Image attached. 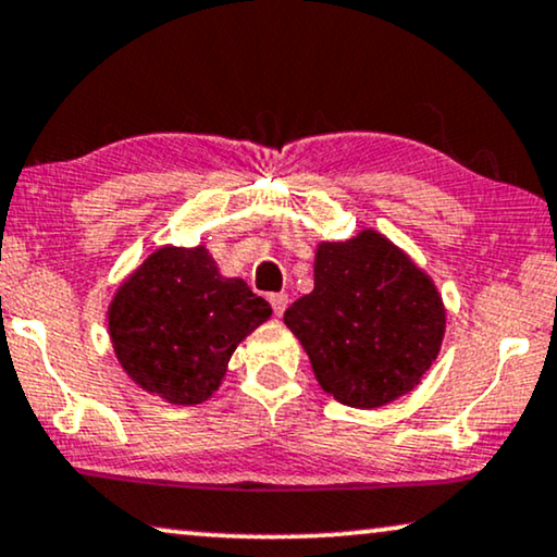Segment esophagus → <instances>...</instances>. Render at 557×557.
Listing matches in <instances>:
<instances>
[{
    "label": "esophagus",
    "instance_id": "34e87169",
    "mask_svg": "<svg viewBox=\"0 0 557 557\" xmlns=\"http://www.w3.org/2000/svg\"><path fill=\"white\" fill-rule=\"evenodd\" d=\"M270 306L274 310V315H283L287 308V295L285 293H272L270 295Z\"/></svg>",
    "mask_w": 557,
    "mask_h": 557
}]
</instances>
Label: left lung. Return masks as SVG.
<instances>
[{"instance_id": "left-lung-1", "label": "left lung", "mask_w": 557, "mask_h": 557, "mask_svg": "<svg viewBox=\"0 0 557 557\" xmlns=\"http://www.w3.org/2000/svg\"><path fill=\"white\" fill-rule=\"evenodd\" d=\"M325 392L372 410L410 392L438 356L446 310L428 274L376 232L325 242L315 287L285 310Z\"/></svg>"}]
</instances>
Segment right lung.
<instances>
[{
	"instance_id": "right-lung-1",
	"label": "right lung",
	"mask_w": 557,
	"mask_h": 557,
	"mask_svg": "<svg viewBox=\"0 0 557 557\" xmlns=\"http://www.w3.org/2000/svg\"><path fill=\"white\" fill-rule=\"evenodd\" d=\"M270 315V302L244 280L221 277L203 247H162L119 287L109 331L139 387L198 405L219 389L236 344Z\"/></svg>"
}]
</instances>
